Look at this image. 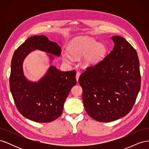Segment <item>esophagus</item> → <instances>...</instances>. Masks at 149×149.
<instances>
[{
  "label": "esophagus",
  "mask_w": 149,
  "mask_h": 149,
  "mask_svg": "<svg viewBox=\"0 0 149 149\" xmlns=\"http://www.w3.org/2000/svg\"><path fill=\"white\" fill-rule=\"evenodd\" d=\"M81 75V73H79V72H76V81H78V79H79V76Z\"/></svg>",
  "instance_id": "obj_1"
}]
</instances>
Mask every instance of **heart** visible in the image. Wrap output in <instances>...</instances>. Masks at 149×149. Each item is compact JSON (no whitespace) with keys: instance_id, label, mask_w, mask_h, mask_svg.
Listing matches in <instances>:
<instances>
[{"instance_id":"b5f03b06","label":"heart","mask_w":149,"mask_h":149,"mask_svg":"<svg viewBox=\"0 0 149 149\" xmlns=\"http://www.w3.org/2000/svg\"><path fill=\"white\" fill-rule=\"evenodd\" d=\"M68 52L61 53L62 60L71 63L73 57H83V65L86 67L95 66L106 56L107 48L104 43L97 42L96 40L87 36H79L71 40L68 47Z\"/></svg>"}]
</instances>
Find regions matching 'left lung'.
I'll list each match as a JSON object with an SVG mask.
<instances>
[{"label": "left lung", "instance_id": "8db88e82", "mask_svg": "<svg viewBox=\"0 0 149 149\" xmlns=\"http://www.w3.org/2000/svg\"><path fill=\"white\" fill-rule=\"evenodd\" d=\"M113 50L97 65L81 74L83 101L88 114L107 123L127 115L141 88L139 60L131 45L123 37L113 36Z\"/></svg>", "mask_w": 149, "mask_h": 149}]
</instances>
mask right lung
<instances>
[{"label": "right lung", "mask_w": 149, "mask_h": 149, "mask_svg": "<svg viewBox=\"0 0 149 149\" xmlns=\"http://www.w3.org/2000/svg\"><path fill=\"white\" fill-rule=\"evenodd\" d=\"M35 50L46 53L51 66L37 82L26 78L23 65L26 57ZM61 48L45 35H34L15 51L11 61L10 89L20 114L37 123H49L61 115L64 103L75 86V71H61L52 65L53 56H60Z\"/></svg>", "instance_id": "1"}]
</instances>
